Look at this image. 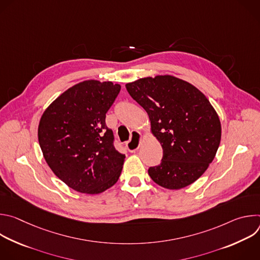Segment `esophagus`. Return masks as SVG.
<instances>
[{"instance_id":"34e87169","label":"esophagus","mask_w":260,"mask_h":260,"mask_svg":"<svg viewBox=\"0 0 260 260\" xmlns=\"http://www.w3.org/2000/svg\"><path fill=\"white\" fill-rule=\"evenodd\" d=\"M142 142V135L140 132H133L132 140L126 143V149L129 152H136Z\"/></svg>"}]
</instances>
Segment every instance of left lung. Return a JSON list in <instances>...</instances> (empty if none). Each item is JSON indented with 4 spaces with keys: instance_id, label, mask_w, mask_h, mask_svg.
<instances>
[{
    "instance_id": "obj_1",
    "label": "left lung",
    "mask_w": 260,
    "mask_h": 260,
    "mask_svg": "<svg viewBox=\"0 0 260 260\" xmlns=\"http://www.w3.org/2000/svg\"><path fill=\"white\" fill-rule=\"evenodd\" d=\"M125 87L149 116L164 150L160 165L148 174L167 189L192 184L213 161L221 140V123L209 100L192 84L171 75L141 78Z\"/></svg>"
}]
</instances>
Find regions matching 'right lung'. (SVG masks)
Instances as JSON below:
<instances>
[{
    "mask_svg": "<svg viewBox=\"0 0 260 260\" xmlns=\"http://www.w3.org/2000/svg\"><path fill=\"white\" fill-rule=\"evenodd\" d=\"M120 88L85 80L55 99L40 119L38 139L47 165L78 192L98 194L119 179L125 155L114 148L105 119Z\"/></svg>",
    "mask_w": 260,
    "mask_h": 260,
    "instance_id": "obj_1",
    "label": "right lung"
}]
</instances>
